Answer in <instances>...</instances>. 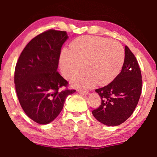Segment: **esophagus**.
Segmentation results:
<instances>
[{"instance_id": "obj_1", "label": "esophagus", "mask_w": 157, "mask_h": 157, "mask_svg": "<svg viewBox=\"0 0 157 157\" xmlns=\"http://www.w3.org/2000/svg\"><path fill=\"white\" fill-rule=\"evenodd\" d=\"M78 92L80 94H81V95H88V94H89V91H83V90H78Z\"/></svg>"}]
</instances>
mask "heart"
Returning <instances> with one entry per match:
<instances>
[{
  "mask_svg": "<svg viewBox=\"0 0 157 157\" xmlns=\"http://www.w3.org/2000/svg\"><path fill=\"white\" fill-rule=\"evenodd\" d=\"M124 49L117 40L100 36H83L64 48L60 56V68L66 78H71L83 68L85 72L73 79L76 87L88 89L98 83L106 86L119 74L123 66Z\"/></svg>",
  "mask_w": 157,
  "mask_h": 157,
  "instance_id": "1",
  "label": "heart"
}]
</instances>
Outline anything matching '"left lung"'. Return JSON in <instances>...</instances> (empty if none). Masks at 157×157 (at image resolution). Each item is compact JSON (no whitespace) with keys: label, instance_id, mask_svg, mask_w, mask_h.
<instances>
[{"label":"left lung","instance_id":"8db88e82","mask_svg":"<svg viewBox=\"0 0 157 157\" xmlns=\"http://www.w3.org/2000/svg\"><path fill=\"white\" fill-rule=\"evenodd\" d=\"M141 89L142 80L138 62L126 46L121 73L109 84L95 90L101 98V104L92 111L94 117L105 125H120L134 112Z\"/></svg>","mask_w":157,"mask_h":157}]
</instances>
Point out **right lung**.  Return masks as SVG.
<instances>
[{
    "mask_svg": "<svg viewBox=\"0 0 157 157\" xmlns=\"http://www.w3.org/2000/svg\"><path fill=\"white\" fill-rule=\"evenodd\" d=\"M68 38L66 31L49 30L26 45L15 68L14 83L23 110L40 124L53 121L75 90L61 91L68 82L57 71L61 49Z\"/></svg>",
    "mask_w": 157,
    "mask_h": 157,
    "instance_id": "obj_1",
    "label": "right lung"
}]
</instances>
